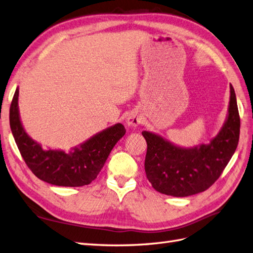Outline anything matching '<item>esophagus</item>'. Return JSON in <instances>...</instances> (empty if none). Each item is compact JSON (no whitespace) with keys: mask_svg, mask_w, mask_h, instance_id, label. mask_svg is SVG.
<instances>
[{"mask_svg":"<svg viewBox=\"0 0 253 253\" xmlns=\"http://www.w3.org/2000/svg\"><path fill=\"white\" fill-rule=\"evenodd\" d=\"M141 116L136 114V112H131V114H128L126 117V125L130 127H135L141 123Z\"/></svg>","mask_w":253,"mask_h":253,"instance_id":"esophagus-1","label":"esophagus"}]
</instances>
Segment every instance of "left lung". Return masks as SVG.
<instances>
[{
  "mask_svg": "<svg viewBox=\"0 0 253 253\" xmlns=\"http://www.w3.org/2000/svg\"><path fill=\"white\" fill-rule=\"evenodd\" d=\"M240 119L235 89L229 84L226 119L208 144L182 147L159 134L143 131L147 143L145 172L153 187L173 197L205 192L220 177L239 141Z\"/></svg>",
  "mask_w": 253,
  "mask_h": 253,
  "instance_id": "1",
  "label": "left lung"
}]
</instances>
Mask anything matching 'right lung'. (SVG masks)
Segmentation results:
<instances>
[{
	"mask_svg": "<svg viewBox=\"0 0 253 253\" xmlns=\"http://www.w3.org/2000/svg\"><path fill=\"white\" fill-rule=\"evenodd\" d=\"M19 87L16 88L9 108V125L13 136L27 166L37 177L48 184L65 187L88 185L103 169L110 151L126 134L121 123H116L72 147L43 149L25 130L18 107Z\"/></svg>",
	"mask_w": 253,
	"mask_h": 253,
	"instance_id": "right-lung-1",
	"label": "right lung"
}]
</instances>
